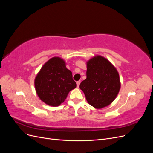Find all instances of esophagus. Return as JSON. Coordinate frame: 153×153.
<instances>
[{
	"label": "esophagus",
	"instance_id": "esophagus-1",
	"mask_svg": "<svg viewBox=\"0 0 153 153\" xmlns=\"http://www.w3.org/2000/svg\"><path fill=\"white\" fill-rule=\"evenodd\" d=\"M80 80H79V81H78L77 82H76V84H77V87H79L80 86Z\"/></svg>",
	"mask_w": 153,
	"mask_h": 153
}]
</instances>
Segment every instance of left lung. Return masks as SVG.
I'll list each match as a JSON object with an SVG mask.
<instances>
[{"label": "left lung", "instance_id": "left-lung-1", "mask_svg": "<svg viewBox=\"0 0 153 153\" xmlns=\"http://www.w3.org/2000/svg\"><path fill=\"white\" fill-rule=\"evenodd\" d=\"M87 78L80 88L91 106L101 108L116 98L121 87L117 69L107 59L96 56L87 62Z\"/></svg>", "mask_w": 153, "mask_h": 153}]
</instances>
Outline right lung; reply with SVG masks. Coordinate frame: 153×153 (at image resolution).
I'll return each mask as SVG.
<instances>
[{
  "label": "right lung",
  "mask_w": 153,
  "mask_h": 153,
  "mask_svg": "<svg viewBox=\"0 0 153 153\" xmlns=\"http://www.w3.org/2000/svg\"><path fill=\"white\" fill-rule=\"evenodd\" d=\"M34 84L39 98L52 106L63 103L69 92L76 87L71 71L59 57H53L44 64L35 78Z\"/></svg>",
  "instance_id": "add662e5"
}]
</instances>
